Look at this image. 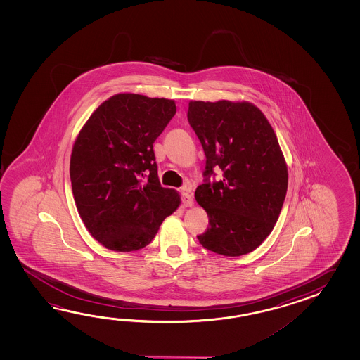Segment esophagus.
Listing matches in <instances>:
<instances>
[{"mask_svg": "<svg viewBox=\"0 0 360 360\" xmlns=\"http://www.w3.org/2000/svg\"><path fill=\"white\" fill-rule=\"evenodd\" d=\"M181 202L185 207L193 206V197L189 193V188H186V186L181 188Z\"/></svg>", "mask_w": 360, "mask_h": 360, "instance_id": "obj_1", "label": "esophagus"}]
</instances>
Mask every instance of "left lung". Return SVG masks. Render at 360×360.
Wrapping results in <instances>:
<instances>
[{
  "label": "left lung",
  "instance_id": "left-lung-1",
  "mask_svg": "<svg viewBox=\"0 0 360 360\" xmlns=\"http://www.w3.org/2000/svg\"><path fill=\"white\" fill-rule=\"evenodd\" d=\"M188 121L206 154L195 199L210 225L197 236L199 243L224 256L252 252L274 228L288 185L274 130L245 101H191Z\"/></svg>",
  "mask_w": 360,
  "mask_h": 360
}]
</instances>
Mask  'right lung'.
<instances>
[{
  "label": "right lung",
  "instance_id": "right-lung-1",
  "mask_svg": "<svg viewBox=\"0 0 360 360\" xmlns=\"http://www.w3.org/2000/svg\"><path fill=\"white\" fill-rule=\"evenodd\" d=\"M175 113L174 100L118 94L77 138L69 169L77 210L92 237L112 251L149 245L180 205L176 191L161 186L153 149Z\"/></svg>",
  "mask_w": 360,
  "mask_h": 360
}]
</instances>
